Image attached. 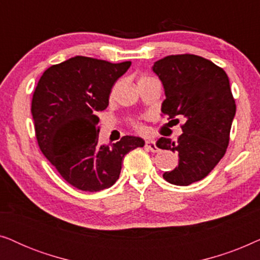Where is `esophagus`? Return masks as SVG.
Returning <instances> with one entry per match:
<instances>
[{
  "label": "esophagus",
  "instance_id": "34e87169",
  "mask_svg": "<svg viewBox=\"0 0 260 260\" xmlns=\"http://www.w3.org/2000/svg\"><path fill=\"white\" fill-rule=\"evenodd\" d=\"M145 148L149 149V150H150L151 152H157L158 151L157 145H156L155 141H152V140L145 141Z\"/></svg>",
  "mask_w": 260,
  "mask_h": 260
}]
</instances>
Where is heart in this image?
<instances>
[{"mask_svg":"<svg viewBox=\"0 0 260 260\" xmlns=\"http://www.w3.org/2000/svg\"><path fill=\"white\" fill-rule=\"evenodd\" d=\"M148 79H151V77H149V76H145V74H143V76H141L140 78H138V83H140V81L148 80ZM134 126L136 127L137 130H140V131L143 130V126H142L141 124H138V123H134Z\"/></svg>","mask_w":260,"mask_h":260,"instance_id":"1","label":"heart"}]
</instances>
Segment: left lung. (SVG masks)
Masks as SVG:
<instances>
[{
	"instance_id": "8db88e82",
	"label": "left lung",
	"mask_w": 260,
	"mask_h": 260,
	"mask_svg": "<svg viewBox=\"0 0 260 260\" xmlns=\"http://www.w3.org/2000/svg\"><path fill=\"white\" fill-rule=\"evenodd\" d=\"M152 71L165 87L162 113L172 122H179L177 117L184 120L176 142L161 137L156 143L179 155V165L163 179L188 186L207 176L229 147L236 115L229 77L211 60L194 54L168 55L156 61Z\"/></svg>"
}]
</instances>
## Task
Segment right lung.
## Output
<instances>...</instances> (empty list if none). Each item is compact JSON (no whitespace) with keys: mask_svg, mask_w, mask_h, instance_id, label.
Listing matches in <instances>:
<instances>
[{"mask_svg":"<svg viewBox=\"0 0 260 260\" xmlns=\"http://www.w3.org/2000/svg\"><path fill=\"white\" fill-rule=\"evenodd\" d=\"M131 61L112 63L74 56L42 74L31 99L35 136L42 154L63 180L84 191H99L118 180L124 156L144 145L123 136L111 147L98 143V111Z\"/></svg>","mask_w":260,"mask_h":260,"instance_id":"add662e5","label":"right lung"}]
</instances>
